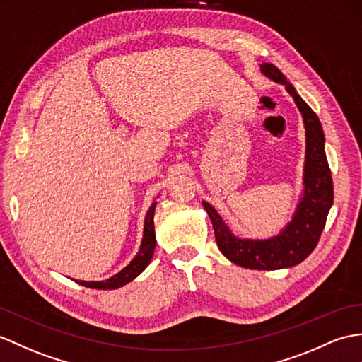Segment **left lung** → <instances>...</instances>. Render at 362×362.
<instances>
[{
  "label": "left lung",
  "mask_w": 362,
  "mask_h": 362,
  "mask_svg": "<svg viewBox=\"0 0 362 362\" xmlns=\"http://www.w3.org/2000/svg\"><path fill=\"white\" fill-rule=\"evenodd\" d=\"M260 71L265 77L285 85L304 119L307 137L304 196L299 202L293 221L281 234L267 240L236 238L211 205L206 202H202V205L213 222L217 247L226 259L250 270H279L300 264L316 248L327 214L333 205V180L324 151L322 126L317 115L274 64L262 63Z\"/></svg>",
  "instance_id": "left-lung-1"
}]
</instances>
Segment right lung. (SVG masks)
I'll return each mask as SVG.
<instances>
[{"label":"right lung","mask_w":362,"mask_h":362,"mask_svg":"<svg viewBox=\"0 0 362 362\" xmlns=\"http://www.w3.org/2000/svg\"><path fill=\"white\" fill-rule=\"evenodd\" d=\"M154 209H156V202L146 213V219H145V231H143V239H141V245L137 256L131 260V264L128 267H124L120 273H117L112 276L111 279L107 281H100V282H86V281H77L83 287H89V288H97V290H114L123 287L128 282L145 270L148 264L151 262V257L154 255V248H156V233H154Z\"/></svg>","instance_id":"1"}]
</instances>
